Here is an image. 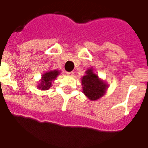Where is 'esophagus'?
<instances>
[{"instance_id": "obj_1", "label": "esophagus", "mask_w": 148, "mask_h": 148, "mask_svg": "<svg viewBox=\"0 0 148 148\" xmlns=\"http://www.w3.org/2000/svg\"><path fill=\"white\" fill-rule=\"evenodd\" d=\"M66 74H67L68 76H73L74 75V72L73 71H71V72H66Z\"/></svg>"}]
</instances>
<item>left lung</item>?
Wrapping results in <instances>:
<instances>
[{
    "mask_svg": "<svg viewBox=\"0 0 148 148\" xmlns=\"http://www.w3.org/2000/svg\"><path fill=\"white\" fill-rule=\"evenodd\" d=\"M82 92L90 101H97L102 97L106 93L108 84L101 80L98 75L93 72V68H89L86 74L82 77Z\"/></svg>",
    "mask_w": 148,
    "mask_h": 148,
    "instance_id": "1",
    "label": "left lung"
}]
</instances>
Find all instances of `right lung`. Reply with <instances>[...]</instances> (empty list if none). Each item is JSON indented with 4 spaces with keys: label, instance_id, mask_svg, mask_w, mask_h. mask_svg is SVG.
<instances>
[{
    "label": "right lung",
    "instance_id": "add662e5",
    "mask_svg": "<svg viewBox=\"0 0 148 148\" xmlns=\"http://www.w3.org/2000/svg\"><path fill=\"white\" fill-rule=\"evenodd\" d=\"M61 71L58 70H54V71H49L42 74V77L40 79V82L37 87L39 90H49L52 86L53 82L55 80V78L58 77Z\"/></svg>",
    "mask_w": 148,
    "mask_h": 148
}]
</instances>
